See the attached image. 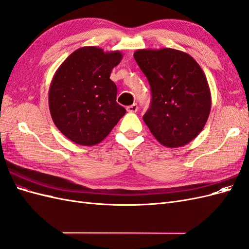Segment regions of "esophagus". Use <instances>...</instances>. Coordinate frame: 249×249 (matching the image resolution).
I'll use <instances>...</instances> for the list:
<instances>
[{"label":"esophagus","instance_id":"obj_1","mask_svg":"<svg viewBox=\"0 0 249 249\" xmlns=\"http://www.w3.org/2000/svg\"><path fill=\"white\" fill-rule=\"evenodd\" d=\"M137 110H138L137 104H133V105H131V106L126 107V111L129 113H135V112H137Z\"/></svg>","mask_w":249,"mask_h":249}]
</instances>
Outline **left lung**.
Returning <instances> with one entry per match:
<instances>
[{"label":"left lung","mask_w":249,"mask_h":249,"mask_svg":"<svg viewBox=\"0 0 249 249\" xmlns=\"http://www.w3.org/2000/svg\"><path fill=\"white\" fill-rule=\"evenodd\" d=\"M134 58L152 90L150 107L143 115L149 131L164 146L186 145L210 115L212 99L206 74L190 55L175 49L137 50Z\"/></svg>","instance_id":"8db88e82"}]
</instances>
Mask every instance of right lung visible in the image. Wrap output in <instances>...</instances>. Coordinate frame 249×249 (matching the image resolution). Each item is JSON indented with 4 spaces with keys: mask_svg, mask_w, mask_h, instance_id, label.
Instances as JSON below:
<instances>
[{
    "mask_svg": "<svg viewBox=\"0 0 249 249\" xmlns=\"http://www.w3.org/2000/svg\"><path fill=\"white\" fill-rule=\"evenodd\" d=\"M122 59L119 51L84 47L59 66L51 82L49 107L53 122L66 138L80 145H95L125 114L110 80Z\"/></svg>",
    "mask_w": 249,
    "mask_h": 249,
    "instance_id": "1",
    "label": "right lung"
}]
</instances>
